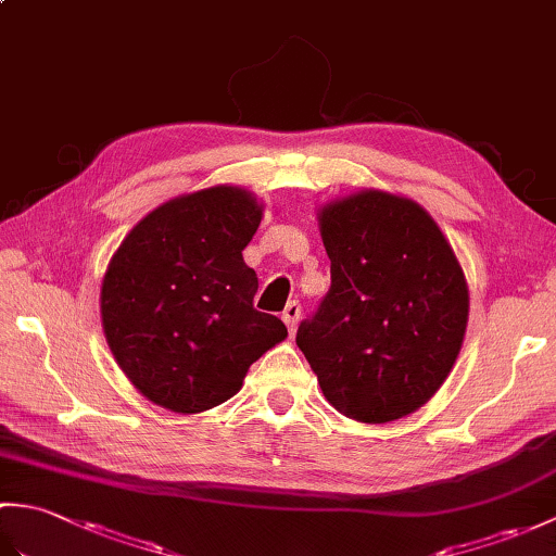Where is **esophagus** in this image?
Masks as SVG:
<instances>
[{"label": "esophagus", "instance_id": "obj_1", "mask_svg": "<svg viewBox=\"0 0 556 556\" xmlns=\"http://www.w3.org/2000/svg\"><path fill=\"white\" fill-rule=\"evenodd\" d=\"M281 320L289 327V332H296L299 320H301V303L299 301H289L285 313H281Z\"/></svg>", "mask_w": 556, "mask_h": 556}]
</instances>
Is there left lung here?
<instances>
[{
    "label": "left lung",
    "mask_w": 556,
    "mask_h": 556,
    "mask_svg": "<svg viewBox=\"0 0 556 556\" xmlns=\"http://www.w3.org/2000/svg\"><path fill=\"white\" fill-rule=\"evenodd\" d=\"M320 231L332 287L296 344L339 413L404 418L442 387L464 344V269L428 212L392 193L329 203Z\"/></svg>",
    "instance_id": "1"
}]
</instances>
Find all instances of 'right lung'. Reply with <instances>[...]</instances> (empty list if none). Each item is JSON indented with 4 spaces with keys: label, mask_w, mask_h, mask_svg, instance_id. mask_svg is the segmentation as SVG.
<instances>
[{
    "label": "right lung",
    "mask_w": 556,
    "mask_h": 556,
    "mask_svg": "<svg viewBox=\"0 0 556 556\" xmlns=\"http://www.w3.org/2000/svg\"><path fill=\"white\" fill-rule=\"evenodd\" d=\"M263 219L233 186L174 198L126 236L102 281L108 344L140 394L176 413L231 399L287 327L253 308L257 275L243 248Z\"/></svg>",
    "instance_id": "obj_1"
}]
</instances>
